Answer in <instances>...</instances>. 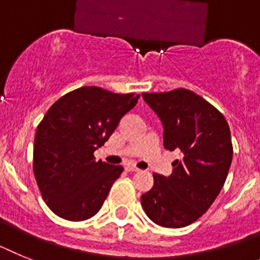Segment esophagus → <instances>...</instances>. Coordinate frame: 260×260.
<instances>
[{"label": "esophagus", "instance_id": "esophagus-1", "mask_svg": "<svg viewBox=\"0 0 260 260\" xmlns=\"http://www.w3.org/2000/svg\"><path fill=\"white\" fill-rule=\"evenodd\" d=\"M125 170H127L128 173H137V171H140V169H137L136 166H132V165H127V166H125Z\"/></svg>", "mask_w": 260, "mask_h": 260}]
</instances>
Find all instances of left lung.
Segmentation results:
<instances>
[{
  "label": "left lung",
  "instance_id": "left-lung-1",
  "mask_svg": "<svg viewBox=\"0 0 260 260\" xmlns=\"http://www.w3.org/2000/svg\"><path fill=\"white\" fill-rule=\"evenodd\" d=\"M161 119L164 145L179 149L170 177L153 174L152 189L141 196L148 217L159 226L183 228L202 217L217 198L233 157L224 115L191 90L143 92Z\"/></svg>",
  "mask_w": 260,
  "mask_h": 260
}]
</instances>
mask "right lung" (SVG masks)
Returning a JSON list of instances; mask_svg holds the SVG:
<instances>
[{
	"label": "right lung",
	"mask_w": 260,
	"mask_h": 260,
	"mask_svg": "<svg viewBox=\"0 0 260 260\" xmlns=\"http://www.w3.org/2000/svg\"><path fill=\"white\" fill-rule=\"evenodd\" d=\"M139 98L83 86L61 96L44 115L36 128L34 175L58 217L82 221L101 209L123 168L95 161L94 152Z\"/></svg>",
	"instance_id": "add662e5"
}]
</instances>
